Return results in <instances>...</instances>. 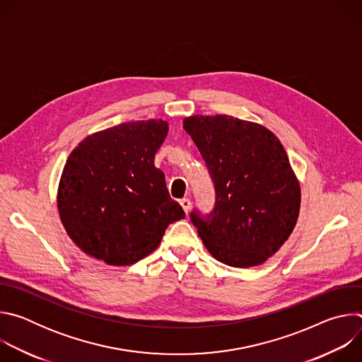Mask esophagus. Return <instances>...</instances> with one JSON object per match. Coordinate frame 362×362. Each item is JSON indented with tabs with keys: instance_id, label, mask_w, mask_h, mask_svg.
Returning a JSON list of instances; mask_svg holds the SVG:
<instances>
[{
	"instance_id": "1",
	"label": "esophagus",
	"mask_w": 362,
	"mask_h": 362,
	"mask_svg": "<svg viewBox=\"0 0 362 362\" xmlns=\"http://www.w3.org/2000/svg\"><path fill=\"white\" fill-rule=\"evenodd\" d=\"M180 204H182L185 214H189V211H190V200L187 197H183V199H180Z\"/></svg>"
}]
</instances>
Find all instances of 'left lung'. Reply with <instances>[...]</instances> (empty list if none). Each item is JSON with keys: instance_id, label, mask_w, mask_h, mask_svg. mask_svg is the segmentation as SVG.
I'll use <instances>...</instances> for the list:
<instances>
[{"instance_id": "8db88e82", "label": "left lung", "mask_w": 362, "mask_h": 362, "mask_svg": "<svg viewBox=\"0 0 362 362\" xmlns=\"http://www.w3.org/2000/svg\"><path fill=\"white\" fill-rule=\"evenodd\" d=\"M185 130L197 146L216 190L211 215L190 219L216 261L233 268L264 264L292 233L300 187L279 139L233 116H190Z\"/></svg>"}]
</instances>
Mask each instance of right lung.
Wrapping results in <instances>:
<instances>
[{"label": "right lung", "mask_w": 362, "mask_h": 362, "mask_svg": "<svg viewBox=\"0 0 362 362\" xmlns=\"http://www.w3.org/2000/svg\"><path fill=\"white\" fill-rule=\"evenodd\" d=\"M168 122H127L87 136L64 165L57 208L70 239L107 265L136 264L156 249L166 228L185 218L154 166Z\"/></svg>", "instance_id": "1"}]
</instances>
